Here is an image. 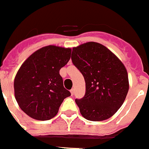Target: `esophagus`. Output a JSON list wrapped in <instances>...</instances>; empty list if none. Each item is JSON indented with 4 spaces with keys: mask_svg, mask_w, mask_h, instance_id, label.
Here are the masks:
<instances>
[{
    "mask_svg": "<svg viewBox=\"0 0 149 149\" xmlns=\"http://www.w3.org/2000/svg\"><path fill=\"white\" fill-rule=\"evenodd\" d=\"M70 93H71L72 95H73V94H74V89H71L70 90Z\"/></svg>",
    "mask_w": 149,
    "mask_h": 149,
    "instance_id": "34e87169",
    "label": "esophagus"
}]
</instances>
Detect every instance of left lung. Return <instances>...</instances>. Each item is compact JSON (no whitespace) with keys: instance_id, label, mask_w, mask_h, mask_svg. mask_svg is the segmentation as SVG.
Segmentation results:
<instances>
[{"instance_id":"1","label":"left lung","mask_w":149,"mask_h":149,"mask_svg":"<svg viewBox=\"0 0 149 149\" xmlns=\"http://www.w3.org/2000/svg\"><path fill=\"white\" fill-rule=\"evenodd\" d=\"M71 59L85 81V95L75 100L81 115L92 121L109 118L120 109L129 91L123 64L107 48L95 42L73 48Z\"/></svg>"}]
</instances>
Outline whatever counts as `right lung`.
<instances>
[{"label":"right lung","mask_w":149,"mask_h":149,"mask_svg":"<svg viewBox=\"0 0 149 149\" xmlns=\"http://www.w3.org/2000/svg\"><path fill=\"white\" fill-rule=\"evenodd\" d=\"M71 49L43 47L23 62L14 81L15 95L20 109L39 120L53 118L70 91L64 87L59 70L70 59Z\"/></svg>","instance_id":"obj_1"}]
</instances>
